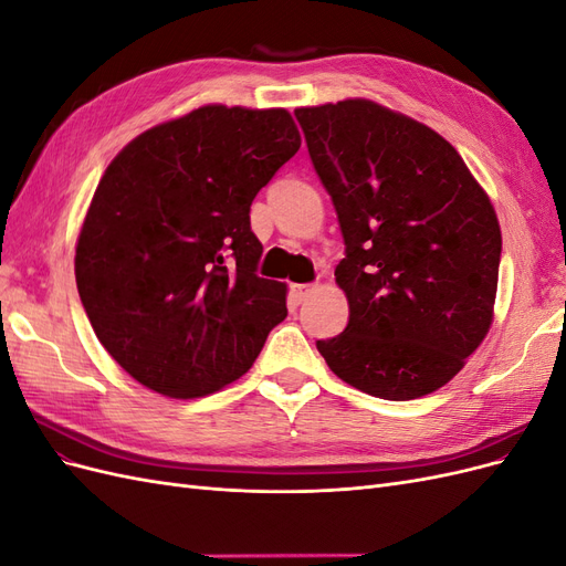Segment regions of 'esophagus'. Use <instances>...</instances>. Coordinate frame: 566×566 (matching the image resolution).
Here are the masks:
<instances>
[{
	"label": "esophagus",
	"instance_id": "1",
	"mask_svg": "<svg viewBox=\"0 0 566 566\" xmlns=\"http://www.w3.org/2000/svg\"><path fill=\"white\" fill-rule=\"evenodd\" d=\"M316 285L312 283H293L290 285V300H293L295 304H302L304 300H310L314 295Z\"/></svg>",
	"mask_w": 566,
	"mask_h": 566
}]
</instances>
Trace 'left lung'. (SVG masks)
<instances>
[{"label": "left lung", "mask_w": 566, "mask_h": 566, "mask_svg": "<svg viewBox=\"0 0 566 566\" xmlns=\"http://www.w3.org/2000/svg\"><path fill=\"white\" fill-rule=\"evenodd\" d=\"M295 115L331 193L347 256L349 323L316 347L339 380L387 401L451 382L493 323L501 224L439 132L370 98Z\"/></svg>", "instance_id": "1"}]
</instances>
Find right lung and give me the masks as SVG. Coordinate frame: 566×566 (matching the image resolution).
<instances>
[{
  "mask_svg": "<svg viewBox=\"0 0 566 566\" xmlns=\"http://www.w3.org/2000/svg\"><path fill=\"white\" fill-rule=\"evenodd\" d=\"M302 136L285 108L208 104L132 139L106 167L75 243L77 293L136 382L198 399L241 378L287 285L256 276L250 205Z\"/></svg>",
  "mask_w": 566,
  "mask_h": 566,
  "instance_id": "obj_1",
  "label": "right lung"
}]
</instances>
